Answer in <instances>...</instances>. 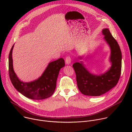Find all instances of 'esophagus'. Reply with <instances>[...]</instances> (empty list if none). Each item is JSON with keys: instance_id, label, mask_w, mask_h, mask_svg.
<instances>
[{"instance_id": "obj_1", "label": "esophagus", "mask_w": 132, "mask_h": 132, "mask_svg": "<svg viewBox=\"0 0 132 132\" xmlns=\"http://www.w3.org/2000/svg\"><path fill=\"white\" fill-rule=\"evenodd\" d=\"M71 61V57H70V56H67L66 59H65L66 63L67 65H69V64H70Z\"/></svg>"}]
</instances>
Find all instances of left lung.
<instances>
[{
	"instance_id": "8db88e82",
	"label": "left lung",
	"mask_w": 132,
	"mask_h": 132,
	"mask_svg": "<svg viewBox=\"0 0 132 132\" xmlns=\"http://www.w3.org/2000/svg\"><path fill=\"white\" fill-rule=\"evenodd\" d=\"M102 33L111 50L110 69L104 74L98 76L90 73L81 62H76L72 65L76 75L78 88L84 95L99 96L103 95L115 87L120 77L122 68L120 47L108 29H103Z\"/></svg>"
}]
</instances>
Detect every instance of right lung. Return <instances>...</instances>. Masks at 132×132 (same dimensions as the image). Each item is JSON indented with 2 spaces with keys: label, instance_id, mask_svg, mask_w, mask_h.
<instances>
[{
  "label": "right lung",
  "instance_id": "obj_1",
  "mask_svg": "<svg viewBox=\"0 0 132 132\" xmlns=\"http://www.w3.org/2000/svg\"><path fill=\"white\" fill-rule=\"evenodd\" d=\"M12 46L9 55V75L14 87L25 97L33 100H42L50 97L55 91L56 81L61 68L65 66L63 58L51 62L42 76L31 82H23L14 72L12 64Z\"/></svg>",
  "mask_w": 132,
  "mask_h": 132
}]
</instances>
